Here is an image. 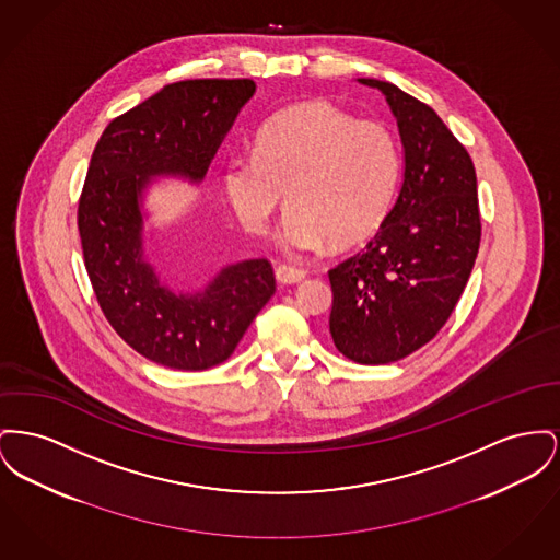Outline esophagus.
Wrapping results in <instances>:
<instances>
[{"label":"esophagus","mask_w":560,"mask_h":560,"mask_svg":"<svg viewBox=\"0 0 560 560\" xmlns=\"http://www.w3.org/2000/svg\"><path fill=\"white\" fill-rule=\"evenodd\" d=\"M275 277H277L279 283L292 285V283H300L306 277V270L296 268V266H288V264H279L277 270H275Z\"/></svg>","instance_id":"1"}]
</instances>
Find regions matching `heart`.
Segmentation results:
<instances>
[{"label":"heart","instance_id":"heart-1","mask_svg":"<svg viewBox=\"0 0 560 560\" xmlns=\"http://www.w3.org/2000/svg\"><path fill=\"white\" fill-rule=\"evenodd\" d=\"M397 179L399 150L389 129L322 100L270 116L254 152L234 154L224 166V192L249 232L268 229L288 192L292 209L277 243L290 254L370 238L392 209Z\"/></svg>","mask_w":560,"mask_h":560}]
</instances>
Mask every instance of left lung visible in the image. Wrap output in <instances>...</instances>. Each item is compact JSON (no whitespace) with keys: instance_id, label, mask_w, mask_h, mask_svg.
<instances>
[{"instance_id":"1","label":"left lung","mask_w":560,"mask_h":560,"mask_svg":"<svg viewBox=\"0 0 560 560\" xmlns=\"http://www.w3.org/2000/svg\"><path fill=\"white\" fill-rule=\"evenodd\" d=\"M381 91L401 141L404 173L392 211L368 247L329 270V334L358 363L397 362L451 317L480 247L476 168L440 116L392 82Z\"/></svg>"}]
</instances>
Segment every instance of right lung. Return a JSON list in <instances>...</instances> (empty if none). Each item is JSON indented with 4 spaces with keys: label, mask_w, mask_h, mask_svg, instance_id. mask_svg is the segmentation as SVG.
Masks as SVG:
<instances>
[{
    "label": "right lung",
    "mask_w": 560,
    "mask_h": 560,
    "mask_svg": "<svg viewBox=\"0 0 560 560\" xmlns=\"http://www.w3.org/2000/svg\"><path fill=\"white\" fill-rule=\"evenodd\" d=\"M254 80H184L101 135L78 205V231L101 311L139 355L198 372L226 362L275 294L264 258L222 266L202 288L171 285L150 260L145 200L156 179L200 186Z\"/></svg>",
    "instance_id": "add662e5"
}]
</instances>
